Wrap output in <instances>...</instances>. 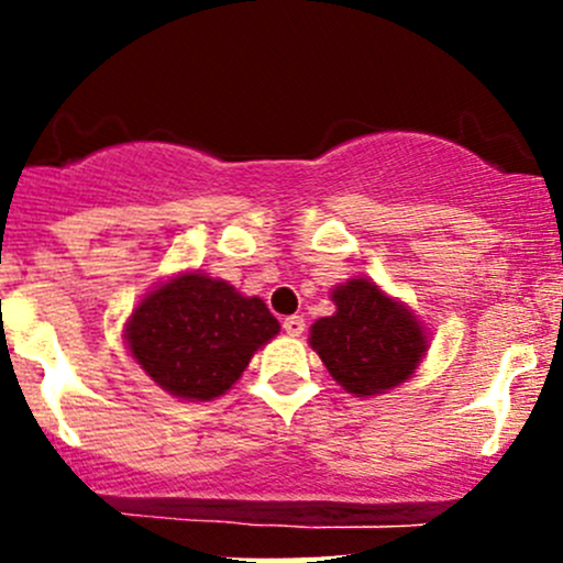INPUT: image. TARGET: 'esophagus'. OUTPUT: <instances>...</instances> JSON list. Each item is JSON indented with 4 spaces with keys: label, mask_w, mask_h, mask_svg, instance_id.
Returning <instances> with one entry per match:
<instances>
[{
    "label": "esophagus",
    "mask_w": 563,
    "mask_h": 563,
    "mask_svg": "<svg viewBox=\"0 0 563 563\" xmlns=\"http://www.w3.org/2000/svg\"><path fill=\"white\" fill-rule=\"evenodd\" d=\"M283 329H286L288 334H302L305 332V318L302 316L283 318Z\"/></svg>",
    "instance_id": "1"
}]
</instances>
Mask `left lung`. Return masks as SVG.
<instances>
[{"label":"left lung","instance_id":"obj_1","mask_svg":"<svg viewBox=\"0 0 563 563\" xmlns=\"http://www.w3.org/2000/svg\"><path fill=\"white\" fill-rule=\"evenodd\" d=\"M334 316L310 327V345L343 389L382 395L417 371L424 356L422 323L376 283L356 277L332 291Z\"/></svg>","mask_w":563,"mask_h":563}]
</instances>
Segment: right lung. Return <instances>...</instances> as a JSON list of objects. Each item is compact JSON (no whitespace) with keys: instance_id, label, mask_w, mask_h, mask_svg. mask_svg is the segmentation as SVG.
Instances as JSON below:
<instances>
[{"instance_id":"add662e5","label":"right lung","mask_w":563,"mask_h":563,"mask_svg":"<svg viewBox=\"0 0 563 563\" xmlns=\"http://www.w3.org/2000/svg\"><path fill=\"white\" fill-rule=\"evenodd\" d=\"M124 332L152 382L185 400H212L231 389L280 323L258 297L190 272L146 294Z\"/></svg>"}]
</instances>
